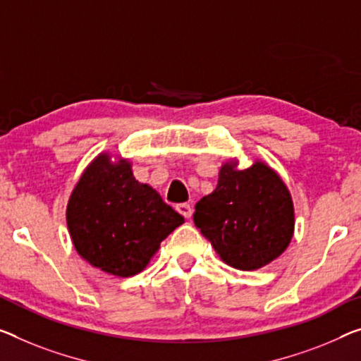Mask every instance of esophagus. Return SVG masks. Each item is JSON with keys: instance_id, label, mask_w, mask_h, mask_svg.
I'll return each instance as SVG.
<instances>
[{"instance_id": "esophagus-1", "label": "esophagus", "mask_w": 361, "mask_h": 361, "mask_svg": "<svg viewBox=\"0 0 361 361\" xmlns=\"http://www.w3.org/2000/svg\"><path fill=\"white\" fill-rule=\"evenodd\" d=\"M176 209H177V212H179L182 216H184V218H190L192 212H193L192 207H190V204H188V203H179V204H177V207H176Z\"/></svg>"}]
</instances>
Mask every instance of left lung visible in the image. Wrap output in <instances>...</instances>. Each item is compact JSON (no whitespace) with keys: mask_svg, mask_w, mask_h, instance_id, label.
<instances>
[{"mask_svg":"<svg viewBox=\"0 0 361 361\" xmlns=\"http://www.w3.org/2000/svg\"><path fill=\"white\" fill-rule=\"evenodd\" d=\"M193 223L232 268L258 269L286 250L293 234L290 193L264 163H227L214 192L195 204Z\"/></svg>","mask_w":361,"mask_h":361,"instance_id":"left-lung-1","label":"left lung"}]
</instances>
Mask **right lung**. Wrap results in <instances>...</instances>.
Masks as SVG:
<instances>
[{"mask_svg":"<svg viewBox=\"0 0 361 361\" xmlns=\"http://www.w3.org/2000/svg\"><path fill=\"white\" fill-rule=\"evenodd\" d=\"M184 218L159 193L135 180L127 161L99 154L72 192L68 227L77 253L104 273L129 277L143 271Z\"/></svg>","mask_w":361,"mask_h":361,"instance_id":"obj_1","label":"right lung"}]
</instances>
